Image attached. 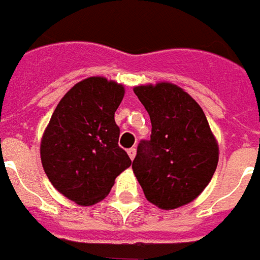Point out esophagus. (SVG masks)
Instances as JSON below:
<instances>
[{
    "label": "esophagus",
    "instance_id": "obj_1",
    "mask_svg": "<svg viewBox=\"0 0 260 260\" xmlns=\"http://www.w3.org/2000/svg\"><path fill=\"white\" fill-rule=\"evenodd\" d=\"M136 152H137V150H136L134 147H132L130 150L127 151V154H128V156H130L132 159H134V156H136Z\"/></svg>",
    "mask_w": 260,
    "mask_h": 260
}]
</instances>
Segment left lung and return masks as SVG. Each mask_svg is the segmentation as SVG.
<instances>
[{
	"label": "left lung",
	"mask_w": 260,
	"mask_h": 260,
	"mask_svg": "<svg viewBox=\"0 0 260 260\" xmlns=\"http://www.w3.org/2000/svg\"><path fill=\"white\" fill-rule=\"evenodd\" d=\"M151 119V139L141 141L133 172L148 202L178 209L203 192L218 164V144L203 109L171 82L134 86Z\"/></svg>",
	"instance_id": "left-lung-1"
}]
</instances>
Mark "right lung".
I'll return each instance as SVG.
<instances>
[{"label": "right lung", "instance_id": "obj_1", "mask_svg": "<svg viewBox=\"0 0 260 260\" xmlns=\"http://www.w3.org/2000/svg\"><path fill=\"white\" fill-rule=\"evenodd\" d=\"M124 86L104 77H89L62 96L46 127L40 158L51 185L80 206L109 194L116 176L132 165L119 147L115 112Z\"/></svg>", "mask_w": 260, "mask_h": 260}]
</instances>
